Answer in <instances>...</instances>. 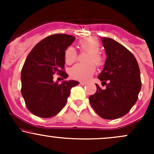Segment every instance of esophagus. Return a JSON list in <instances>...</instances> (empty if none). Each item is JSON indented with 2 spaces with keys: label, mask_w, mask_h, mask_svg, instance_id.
Masks as SVG:
<instances>
[{
  "label": "esophagus",
  "mask_w": 154,
  "mask_h": 154,
  "mask_svg": "<svg viewBox=\"0 0 154 154\" xmlns=\"http://www.w3.org/2000/svg\"><path fill=\"white\" fill-rule=\"evenodd\" d=\"M79 84H80L81 85H87V82H79Z\"/></svg>",
  "instance_id": "34e87169"
}]
</instances>
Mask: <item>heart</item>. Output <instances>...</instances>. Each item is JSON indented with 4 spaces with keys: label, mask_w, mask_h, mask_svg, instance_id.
I'll list each match as a JSON object with an SVG mask.
<instances>
[{
    "label": "heart",
    "mask_w": 154,
    "mask_h": 154,
    "mask_svg": "<svg viewBox=\"0 0 154 154\" xmlns=\"http://www.w3.org/2000/svg\"><path fill=\"white\" fill-rule=\"evenodd\" d=\"M81 49L89 52L86 63H77L70 70V75L73 79L80 81H87L95 72V64L100 65L103 63V58L98 53L100 43L98 40L92 38L82 39L79 42ZM64 59L67 64H71L77 60V52L73 47L69 46L64 53Z\"/></svg>",
    "instance_id": "1"
}]
</instances>
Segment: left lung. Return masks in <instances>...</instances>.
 Segmentation results:
<instances>
[{"label": "left lung", "instance_id": "obj_1", "mask_svg": "<svg viewBox=\"0 0 154 154\" xmlns=\"http://www.w3.org/2000/svg\"><path fill=\"white\" fill-rule=\"evenodd\" d=\"M100 40L107 58L98 78L106 85V89L96 84L97 91L89 100L100 117L115 119L128 114L137 101L141 89L140 73L130 51L111 38Z\"/></svg>", "mask_w": 154, "mask_h": 154}]
</instances>
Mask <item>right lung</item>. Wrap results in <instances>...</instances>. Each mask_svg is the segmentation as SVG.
<instances>
[{"label": "right lung", "instance_id": "1", "mask_svg": "<svg viewBox=\"0 0 154 154\" xmlns=\"http://www.w3.org/2000/svg\"><path fill=\"white\" fill-rule=\"evenodd\" d=\"M75 38L66 34L50 35L30 51L21 72L22 95L28 110L42 118L52 117L66 105L72 87L79 82L53 80L55 73L66 79L64 53Z\"/></svg>", "mask_w": 154, "mask_h": 154}]
</instances>
